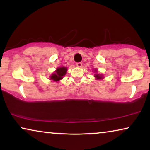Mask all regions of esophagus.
Returning a JSON list of instances; mask_svg holds the SVG:
<instances>
[{"instance_id":"obj_1","label":"esophagus","mask_w":150,"mask_h":150,"mask_svg":"<svg viewBox=\"0 0 150 150\" xmlns=\"http://www.w3.org/2000/svg\"><path fill=\"white\" fill-rule=\"evenodd\" d=\"M76 66L78 67H81L82 66V63L81 62H77L76 63Z\"/></svg>"}]
</instances>
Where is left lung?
Segmentation results:
<instances>
[{
  "instance_id": "8db88e82",
  "label": "left lung",
  "mask_w": 150,
  "mask_h": 150,
  "mask_svg": "<svg viewBox=\"0 0 150 150\" xmlns=\"http://www.w3.org/2000/svg\"><path fill=\"white\" fill-rule=\"evenodd\" d=\"M94 77H96V79H101V78H103V77H102V76L99 75L98 74H96V75H95V76H94Z\"/></svg>"
}]
</instances>
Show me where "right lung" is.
<instances>
[{"mask_svg": "<svg viewBox=\"0 0 150 150\" xmlns=\"http://www.w3.org/2000/svg\"><path fill=\"white\" fill-rule=\"evenodd\" d=\"M67 70L66 67H60V68L57 69L56 73L52 75L51 79L54 80V81H58L60 79H62L63 76L66 74Z\"/></svg>", "mask_w": 150, "mask_h": 150, "instance_id": "right-lung-1", "label": "right lung"}]
</instances>
